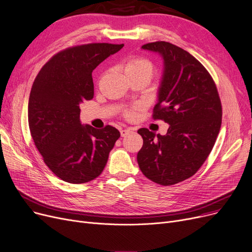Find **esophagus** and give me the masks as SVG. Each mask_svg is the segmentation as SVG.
I'll use <instances>...</instances> for the list:
<instances>
[{
  "instance_id": "1",
  "label": "esophagus",
  "mask_w": 252,
  "mask_h": 252,
  "mask_svg": "<svg viewBox=\"0 0 252 252\" xmlns=\"http://www.w3.org/2000/svg\"><path fill=\"white\" fill-rule=\"evenodd\" d=\"M131 132V130L130 129H122L121 131H120V133H121V136L123 137V136H126L127 134H129V133Z\"/></svg>"
}]
</instances>
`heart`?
I'll return each instance as SVG.
<instances>
[{
    "label": "heart",
    "instance_id": "obj_1",
    "mask_svg": "<svg viewBox=\"0 0 252 252\" xmlns=\"http://www.w3.org/2000/svg\"><path fill=\"white\" fill-rule=\"evenodd\" d=\"M125 74L128 78H143L150 81L154 75V65L145 58H133L126 62L124 66ZM141 108V105L137 103L131 108L124 111V116L131 120L136 117V112Z\"/></svg>",
    "mask_w": 252,
    "mask_h": 252
}]
</instances>
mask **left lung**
Listing matches in <instances>:
<instances>
[{"instance_id": "8db88e82", "label": "left lung", "mask_w": 252, "mask_h": 252, "mask_svg": "<svg viewBox=\"0 0 252 252\" xmlns=\"http://www.w3.org/2000/svg\"><path fill=\"white\" fill-rule=\"evenodd\" d=\"M141 48L164 59L153 118L170 126L166 135L137 131L143 139L137 161L146 178L170 186L193 176L208 158L220 128L221 103L211 74L188 52L167 41Z\"/></svg>"}]
</instances>
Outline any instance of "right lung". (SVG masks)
Masks as SVG:
<instances>
[{
    "instance_id": "obj_1",
    "label": "right lung",
    "mask_w": 252,
    "mask_h": 252,
    "mask_svg": "<svg viewBox=\"0 0 252 252\" xmlns=\"http://www.w3.org/2000/svg\"><path fill=\"white\" fill-rule=\"evenodd\" d=\"M124 44H81L53 56L32 87L28 125L49 169L72 184L90 182L106 167L120 132L107 125L98 130L80 122L79 105L94 97L93 71Z\"/></svg>"
}]
</instances>
